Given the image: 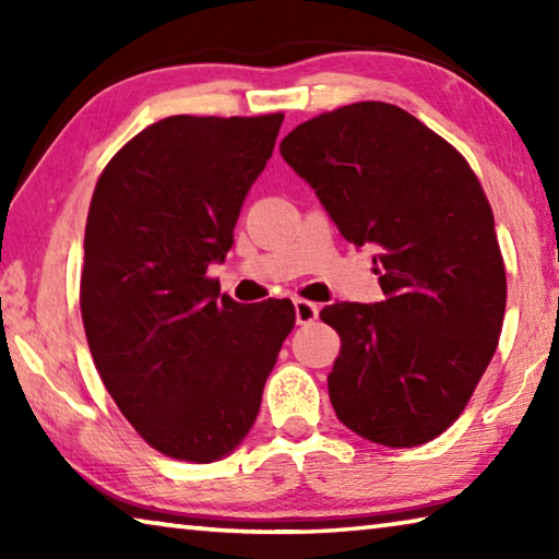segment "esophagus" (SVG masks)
<instances>
[{
	"instance_id": "esophagus-1",
	"label": "esophagus",
	"mask_w": 559,
	"mask_h": 559,
	"mask_svg": "<svg viewBox=\"0 0 559 559\" xmlns=\"http://www.w3.org/2000/svg\"><path fill=\"white\" fill-rule=\"evenodd\" d=\"M293 306H296V320H298L300 325L313 323V320H316L318 313H320L318 302H310V300H302V298L293 300Z\"/></svg>"
}]
</instances>
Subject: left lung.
Wrapping results in <instances>:
<instances>
[{"label": "left lung", "instance_id": "8db88e82", "mask_svg": "<svg viewBox=\"0 0 559 559\" xmlns=\"http://www.w3.org/2000/svg\"><path fill=\"white\" fill-rule=\"evenodd\" d=\"M281 155L316 189L349 243H374L384 300L333 302L328 374L337 419L409 449L466 409L506 316L493 210L456 147L392 103L362 100L300 122Z\"/></svg>", "mask_w": 559, "mask_h": 559}]
</instances>
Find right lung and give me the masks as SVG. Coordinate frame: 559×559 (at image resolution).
Masks as SVG:
<instances>
[{
    "label": "right lung",
    "instance_id": "obj_1",
    "mask_svg": "<svg viewBox=\"0 0 559 559\" xmlns=\"http://www.w3.org/2000/svg\"><path fill=\"white\" fill-rule=\"evenodd\" d=\"M283 112L173 116L103 169L86 219L81 318L103 384L155 451L210 463L257 421L290 300L236 302L206 276L234 243Z\"/></svg>",
    "mask_w": 559,
    "mask_h": 559
}]
</instances>
